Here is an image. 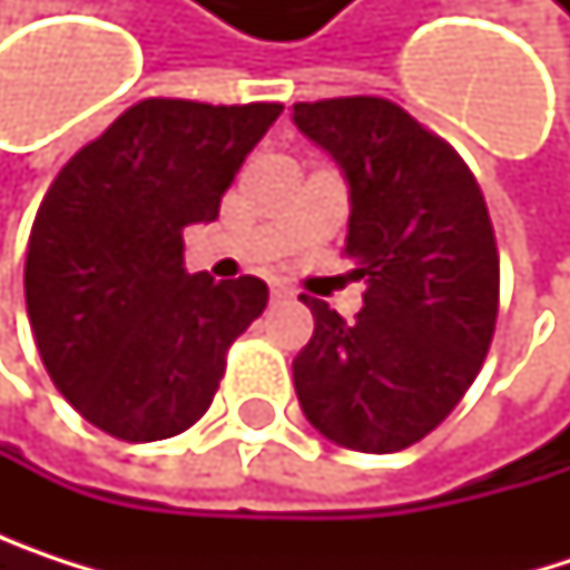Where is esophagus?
I'll use <instances>...</instances> for the list:
<instances>
[{
	"instance_id": "esophagus-1",
	"label": "esophagus",
	"mask_w": 570,
	"mask_h": 570,
	"mask_svg": "<svg viewBox=\"0 0 570 570\" xmlns=\"http://www.w3.org/2000/svg\"><path fill=\"white\" fill-rule=\"evenodd\" d=\"M271 296H274V299H289V296H293V289H289L286 284H274L271 286Z\"/></svg>"
}]
</instances>
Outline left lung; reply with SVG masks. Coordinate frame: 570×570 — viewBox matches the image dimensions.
Here are the masks:
<instances>
[{"label":"left lung","instance_id":"1","mask_svg":"<svg viewBox=\"0 0 570 570\" xmlns=\"http://www.w3.org/2000/svg\"><path fill=\"white\" fill-rule=\"evenodd\" d=\"M293 121L346 174L343 254L366 284L356 323L299 296L313 336L293 360L296 399L336 445L409 449L469 393L492 346L499 247L482 187L390 98L296 101Z\"/></svg>","mask_w":570,"mask_h":570}]
</instances>
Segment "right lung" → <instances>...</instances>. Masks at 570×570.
Instances as JSON below:
<instances>
[{
    "mask_svg": "<svg viewBox=\"0 0 570 570\" xmlns=\"http://www.w3.org/2000/svg\"><path fill=\"white\" fill-rule=\"evenodd\" d=\"M281 101L145 98L56 174L26 254L39 356L91 425L121 442L190 429L267 284L184 271V227L210 224Z\"/></svg>",
    "mask_w": 570,
    "mask_h": 570,
    "instance_id": "right-lung-1",
    "label": "right lung"
}]
</instances>
